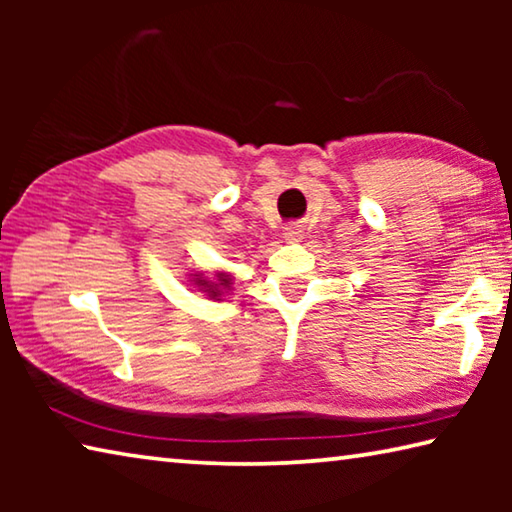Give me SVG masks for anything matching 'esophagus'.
<instances>
[{
  "label": "esophagus",
  "mask_w": 512,
  "mask_h": 512,
  "mask_svg": "<svg viewBox=\"0 0 512 512\" xmlns=\"http://www.w3.org/2000/svg\"><path fill=\"white\" fill-rule=\"evenodd\" d=\"M284 239H287V241H298V239H302L300 225H289V228H284Z\"/></svg>",
  "instance_id": "1"
}]
</instances>
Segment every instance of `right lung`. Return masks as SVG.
I'll list each match as a JSON object with an SVG mask.
<instances>
[{"label":"right lung","instance_id":"right-lung-1","mask_svg":"<svg viewBox=\"0 0 512 512\" xmlns=\"http://www.w3.org/2000/svg\"><path fill=\"white\" fill-rule=\"evenodd\" d=\"M194 284H196V287H201V291H205L210 298L219 300L221 298V291L228 289L230 284H232V280L225 273H219V275H216V282H207V280H201V277H196Z\"/></svg>","mask_w":512,"mask_h":512}]
</instances>
